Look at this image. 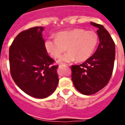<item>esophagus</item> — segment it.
<instances>
[{
    "label": "esophagus",
    "instance_id": "esophagus-1",
    "mask_svg": "<svg viewBox=\"0 0 125 125\" xmlns=\"http://www.w3.org/2000/svg\"><path fill=\"white\" fill-rule=\"evenodd\" d=\"M62 65H63V64H62Z\"/></svg>",
    "mask_w": 125,
    "mask_h": 125
}]
</instances>
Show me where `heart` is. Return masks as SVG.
<instances>
[{
    "label": "heart",
    "mask_w": 125,
    "mask_h": 125,
    "mask_svg": "<svg viewBox=\"0 0 125 125\" xmlns=\"http://www.w3.org/2000/svg\"><path fill=\"white\" fill-rule=\"evenodd\" d=\"M98 43V36L94 31L82 28H74L61 31L56 39H48L45 42L46 51L57 59L67 50L59 60L60 62H71L77 60L81 62L89 59L94 52Z\"/></svg>",
    "instance_id": "1"
}]
</instances>
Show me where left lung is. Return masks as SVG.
I'll list each match as a JSON object with an SVG mask.
<instances>
[{
    "label": "left lung",
    "mask_w": 125,
    "mask_h": 125,
    "mask_svg": "<svg viewBox=\"0 0 125 125\" xmlns=\"http://www.w3.org/2000/svg\"><path fill=\"white\" fill-rule=\"evenodd\" d=\"M97 28L99 45L96 51L82 64L72 65L71 78L77 90L84 95H92L109 82L114 69L115 43L103 25L91 22Z\"/></svg>",
    "instance_id": "obj_1"
}]
</instances>
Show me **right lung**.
<instances>
[{
	"instance_id": "right-lung-1",
	"label": "right lung",
	"mask_w": 125,
	"mask_h": 125,
	"mask_svg": "<svg viewBox=\"0 0 125 125\" xmlns=\"http://www.w3.org/2000/svg\"><path fill=\"white\" fill-rule=\"evenodd\" d=\"M44 28L36 26L20 32L9 50L10 73L23 92L37 99L50 96L59 83L54 60L47 54L42 37Z\"/></svg>"
}]
</instances>
